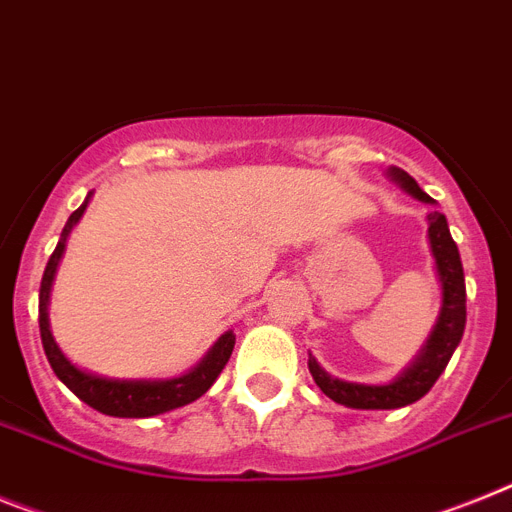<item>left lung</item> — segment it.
I'll use <instances>...</instances> for the list:
<instances>
[{
  "label": "left lung",
  "mask_w": 512,
  "mask_h": 512,
  "mask_svg": "<svg viewBox=\"0 0 512 512\" xmlns=\"http://www.w3.org/2000/svg\"><path fill=\"white\" fill-rule=\"evenodd\" d=\"M388 176L399 183L406 194H412L419 202L432 204L430 196L419 189V183L414 181L406 170L391 168ZM427 235H430V248L435 256V269H438L440 285H443V305H440V316L435 329H432L430 339L417 355V360L404 370L388 386H365V383H349L339 381L334 375L318 365L313 357L308 360V370L313 375L316 386L321 388L331 401L344 404L349 409H401L406 404H414L435 386L440 375H443L445 365L456 352L461 336L466 329V282H464V266H461V256H458L456 240L451 238L448 230V220L445 214L430 212L427 214Z\"/></svg>",
  "instance_id": "8db88e82"
}]
</instances>
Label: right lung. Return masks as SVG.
<instances>
[{
    "label": "right lung",
    "instance_id": "right-lung-1",
    "mask_svg": "<svg viewBox=\"0 0 512 512\" xmlns=\"http://www.w3.org/2000/svg\"><path fill=\"white\" fill-rule=\"evenodd\" d=\"M90 196L93 194H87L85 204L69 214L67 225L61 230L59 243H56L54 253H51V259L46 264V272H43L41 295H38V326H41L43 352H46L56 378L77 399L85 401L93 409H98L100 414H108V417H155V414H165L170 409L191 404V401H196L199 396H204L209 391V386L217 381V375L222 373V368H225L230 355H233V331H225L194 370H189L186 375H178V378H168V381H119V378H103V375L85 373V370H80L64 357V352L54 342V336H51V329H48V295H51V282H54L56 266H59L61 253H64V246H67L69 233H72V227L82 217V212H85Z\"/></svg>",
    "mask_w": 512,
    "mask_h": 512
}]
</instances>
